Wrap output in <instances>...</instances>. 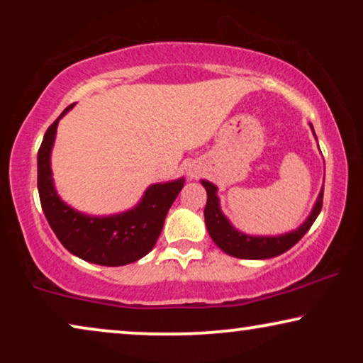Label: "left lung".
<instances>
[{
    "mask_svg": "<svg viewBox=\"0 0 363 363\" xmlns=\"http://www.w3.org/2000/svg\"><path fill=\"white\" fill-rule=\"evenodd\" d=\"M201 185L205 186L208 195L205 223L211 240L226 255L240 257V259H269V257L279 256L287 250H291L314 225L315 218L319 216L322 210V200H324V190H322L309 218L296 231L282 236H247L245 233L235 230L231 223L226 220V216L221 213L220 201H218L216 196V186L205 180H201Z\"/></svg>",
    "mask_w": 363,
    "mask_h": 363,
    "instance_id": "8db88e82",
    "label": "left lung"
}]
</instances>
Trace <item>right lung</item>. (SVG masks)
Segmentation results:
<instances>
[{"instance_id": "right-lung-1", "label": "right lung", "mask_w": 363, "mask_h": 363, "mask_svg": "<svg viewBox=\"0 0 363 363\" xmlns=\"http://www.w3.org/2000/svg\"><path fill=\"white\" fill-rule=\"evenodd\" d=\"M59 118L49 125L38 152L39 200L49 226L61 245L84 261L101 266H123L140 259L155 246L167 213L185 180L152 185L133 210L121 215L94 218L77 213L61 201L52 185L49 158Z\"/></svg>"}]
</instances>
